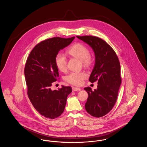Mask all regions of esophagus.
Segmentation results:
<instances>
[{"label":"esophagus","mask_w":147,"mask_h":147,"mask_svg":"<svg viewBox=\"0 0 147 147\" xmlns=\"http://www.w3.org/2000/svg\"><path fill=\"white\" fill-rule=\"evenodd\" d=\"M72 89H73V91H80V90H81V89L80 88H77V87H73Z\"/></svg>","instance_id":"obj_1"}]
</instances>
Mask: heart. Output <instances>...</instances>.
Returning <instances> with one entry per match:
<instances>
[{
	"mask_svg": "<svg viewBox=\"0 0 147 147\" xmlns=\"http://www.w3.org/2000/svg\"><path fill=\"white\" fill-rule=\"evenodd\" d=\"M69 54L82 61L84 65H89L92 62V58L89 55L88 48L82 43H76L68 50ZM55 62L57 67L61 71L67 69V59L64 55L58 53L56 56ZM87 74L84 71L72 72L66 77V80L74 85H82Z\"/></svg>",
	"mask_w": 147,
	"mask_h": 147,
	"instance_id": "obj_1",
	"label": "heart"
}]
</instances>
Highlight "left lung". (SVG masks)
<instances>
[{
	"label": "left lung",
	"instance_id": "obj_1",
	"mask_svg": "<svg viewBox=\"0 0 147 147\" xmlns=\"http://www.w3.org/2000/svg\"><path fill=\"white\" fill-rule=\"evenodd\" d=\"M77 37L91 47L95 58L89 81L98 80V88L94 91L84 88L89 95L85 110L91 116L101 117L112 110L117 100L121 83L120 63L114 50L103 40L92 36Z\"/></svg>",
	"mask_w": 147,
	"mask_h": 147
}]
</instances>
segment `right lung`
Returning <instances> with one entry per match:
<instances>
[{
  "instance_id": "right-lung-1",
  "label": "right lung",
  "mask_w": 147,
  "mask_h": 147,
  "mask_svg": "<svg viewBox=\"0 0 147 147\" xmlns=\"http://www.w3.org/2000/svg\"><path fill=\"white\" fill-rule=\"evenodd\" d=\"M74 38L46 40L35 46L27 59L24 74L28 98L37 112L46 118L55 119L63 113L67 97L72 91L70 86H62L58 90H52L51 86L59 77L56 55Z\"/></svg>"
}]
</instances>
